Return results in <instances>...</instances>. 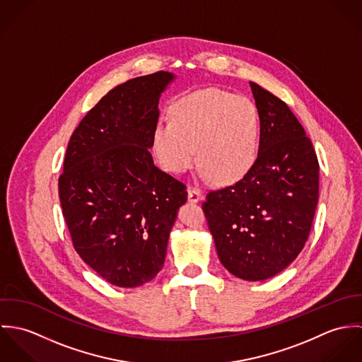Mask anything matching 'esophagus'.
<instances>
[{
    "instance_id": "esophagus-1",
    "label": "esophagus",
    "mask_w": 362,
    "mask_h": 362,
    "mask_svg": "<svg viewBox=\"0 0 362 362\" xmlns=\"http://www.w3.org/2000/svg\"><path fill=\"white\" fill-rule=\"evenodd\" d=\"M202 198H204V195H202V191H201L199 188L192 187V185L188 188V201H189V202L197 204V202H199Z\"/></svg>"
}]
</instances>
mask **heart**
Instances as JSON below:
<instances>
[{"mask_svg": "<svg viewBox=\"0 0 362 362\" xmlns=\"http://www.w3.org/2000/svg\"><path fill=\"white\" fill-rule=\"evenodd\" d=\"M171 122L155 128L153 146L170 173L187 171L198 158L217 184L241 180L258 155L259 114L248 98L207 88L170 108Z\"/></svg>", "mask_w": 362, "mask_h": 362, "instance_id": "heart-1", "label": "heart"}]
</instances>
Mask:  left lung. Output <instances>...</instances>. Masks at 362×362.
I'll list each match as a JSON object with an SVG mask.
<instances>
[{"mask_svg":"<svg viewBox=\"0 0 362 362\" xmlns=\"http://www.w3.org/2000/svg\"><path fill=\"white\" fill-rule=\"evenodd\" d=\"M250 85L260 121L258 157L240 181L207 192L202 210L223 266L258 281L303 251L319 198V163L287 103Z\"/></svg>","mask_w":362,"mask_h":362,"instance_id":"8db88e82","label":"left lung"}]
</instances>
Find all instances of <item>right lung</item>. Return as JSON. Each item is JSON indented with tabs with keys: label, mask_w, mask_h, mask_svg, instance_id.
Listing matches in <instances>:
<instances>
[{
	"label": "right lung",
	"mask_w": 362,
	"mask_h": 362,
	"mask_svg": "<svg viewBox=\"0 0 362 362\" xmlns=\"http://www.w3.org/2000/svg\"><path fill=\"white\" fill-rule=\"evenodd\" d=\"M158 71L111 89L74 131L58 178L75 251L105 281L138 287L161 270L187 187L158 170L149 148L158 98L173 81Z\"/></svg>",
	"instance_id": "add662e5"
}]
</instances>
